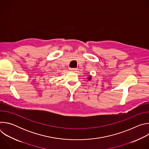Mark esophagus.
Segmentation results:
<instances>
[{
  "instance_id": "34e87169",
  "label": "esophagus",
  "mask_w": 149,
  "mask_h": 149,
  "mask_svg": "<svg viewBox=\"0 0 149 149\" xmlns=\"http://www.w3.org/2000/svg\"><path fill=\"white\" fill-rule=\"evenodd\" d=\"M70 71H71L75 72V71H76L77 69H76V68H70Z\"/></svg>"
}]
</instances>
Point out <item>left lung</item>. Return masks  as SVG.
Instances as JSON below:
<instances>
[{
  "label": "left lung",
  "mask_w": 149,
  "mask_h": 149,
  "mask_svg": "<svg viewBox=\"0 0 149 149\" xmlns=\"http://www.w3.org/2000/svg\"><path fill=\"white\" fill-rule=\"evenodd\" d=\"M91 77H92L91 75H90V76H88V77L87 79H88V80H91Z\"/></svg>",
  "instance_id": "obj_1"
}]
</instances>
